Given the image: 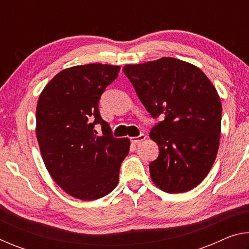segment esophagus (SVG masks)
Instances as JSON below:
<instances>
[{"instance_id": "esophagus-1", "label": "esophagus", "mask_w": 249, "mask_h": 249, "mask_svg": "<svg viewBox=\"0 0 249 249\" xmlns=\"http://www.w3.org/2000/svg\"><path fill=\"white\" fill-rule=\"evenodd\" d=\"M145 140H146V135L145 134H141L140 136L130 138V141H132V142H134V144H141V142L142 141H145Z\"/></svg>"}]
</instances>
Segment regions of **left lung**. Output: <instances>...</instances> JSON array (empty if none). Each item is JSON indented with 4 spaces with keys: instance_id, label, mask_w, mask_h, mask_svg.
<instances>
[{
    "instance_id": "1",
    "label": "left lung",
    "mask_w": 249,
    "mask_h": 249,
    "mask_svg": "<svg viewBox=\"0 0 249 249\" xmlns=\"http://www.w3.org/2000/svg\"><path fill=\"white\" fill-rule=\"evenodd\" d=\"M141 102L163 121L149 136L159 147L150 162L153 182L168 193H182L202 182L216 158L222 104L209 78L195 65L170 57L123 68Z\"/></svg>"
}]
</instances>
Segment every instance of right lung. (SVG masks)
<instances>
[{"instance_id": "obj_1", "label": "right lung", "mask_w": 249, "mask_h": 249, "mask_svg": "<svg viewBox=\"0 0 249 249\" xmlns=\"http://www.w3.org/2000/svg\"><path fill=\"white\" fill-rule=\"evenodd\" d=\"M121 67L74 66L44 88L36 108V136L44 163L62 190L75 199L98 200L119 183L128 138H115L100 115L99 101ZM103 126L98 137L94 126Z\"/></svg>"}]
</instances>
